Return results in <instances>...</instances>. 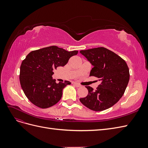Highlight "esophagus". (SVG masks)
Returning a JSON list of instances; mask_svg holds the SVG:
<instances>
[{
	"label": "esophagus",
	"mask_w": 148,
	"mask_h": 148,
	"mask_svg": "<svg viewBox=\"0 0 148 148\" xmlns=\"http://www.w3.org/2000/svg\"><path fill=\"white\" fill-rule=\"evenodd\" d=\"M72 84H73V85H75V86L76 87H77V88H79V87L81 86V85L79 84L78 83H75V82H73Z\"/></svg>",
	"instance_id": "obj_1"
}]
</instances>
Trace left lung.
<instances>
[{
	"label": "left lung",
	"mask_w": 148,
	"mask_h": 148,
	"mask_svg": "<svg viewBox=\"0 0 148 148\" xmlns=\"http://www.w3.org/2000/svg\"><path fill=\"white\" fill-rule=\"evenodd\" d=\"M92 65L89 76L97 77L100 84L96 90L86 86L88 96L79 101L88 109L102 111L110 108L122 97L128 85L130 73L125 61L104 47L80 51Z\"/></svg>",
	"instance_id": "left-lung-1"
}]
</instances>
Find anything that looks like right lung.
I'll use <instances>...</instances> for the list:
<instances>
[{
    "label": "right lung",
    "mask_w": 148,
    "mask_h": 148,
    "mask_svg": "<svg viewBox=\"0 0 148 148\" xmlns=\"http://www.w3.org/2000/svg\"><path fill=\"white\" fill-rule=\"evenodd\" d=\"M77 53L78 51H67L56 46L28 53L20 66V82L25 95L33 104L46 109L60 100L63 89L71 83H56L52 77L53 70L65 66Z\"/></svg>",
    "instance_id": "1"
}]
</instances>
